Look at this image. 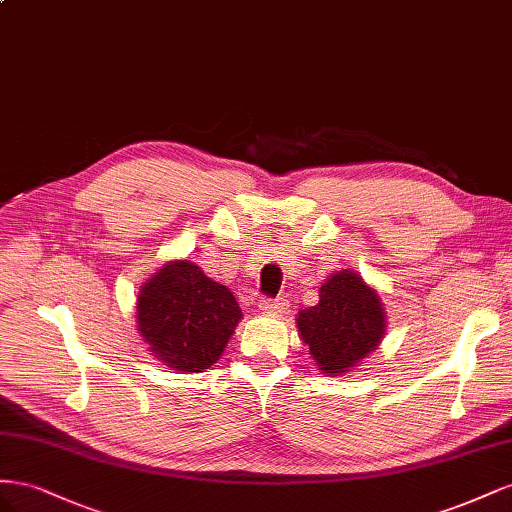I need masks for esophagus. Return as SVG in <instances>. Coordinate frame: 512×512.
Here are the masks:
<instances>
[{"mask_svg": "<svg viewBox=\"0 0 512 512\" xmlns=\"http://www.w3.org/2000/svg\"><path fill=\"white\" fill-rule=\"evenodd\" d=\"M287 306H289V302L285 298H274V300L272 298H264V300H259V311L261 313H270V315L285 313Z\"/></svg>", "mask_w": 512, "mask_h": 512, "instance_id": "obj_1", "label": "esophagus"}]
</instances>
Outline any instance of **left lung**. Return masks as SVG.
<instances>
[{"label": "left lung", "instance_id": "1", "mask_svg": "<svg viewBox=\"0 0 512 512\" xmlns=\"http://www.w3.org/2000/svg\"><path fill=\"white\" fill-rule=\"evenodd\" d=\"M300 339L321 373L352 371L382 343L386 311L377 291L354 270H341L319 287V302L298 313Z\"/></svg>", "mask_w": 512, "mask_h": 512}]
</instances>
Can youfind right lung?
<instances>
[{"label": "right lung", "instance_id": "obj_1", "mask_svg": "<svg viewBox=\"0 0 512 512\" xmlns=\"http://www.w3.org/2000/svg\"><path fill=\"white\" fill-rule=\"evenodd\" d=\"M242 309L231 291L188 259L169 261L137 298V328L169 369L201 373L221 358Z\"/></svg>", "mask_w": 512, "mask_h": 512}]
</instances>
